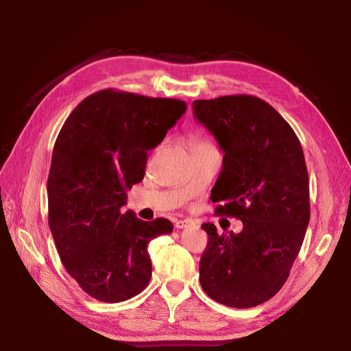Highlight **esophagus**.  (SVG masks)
Returning <instances> with one entry per match:
<instances>
[{
    "label": "esophagus",
    "mask_w": 351,
    "mask_h": 351,
    "mask_svg": "<svg viewBox=\"0 0 351 351\" xmlns=\"http://www.w3.org/2000/svg\"><path fill=\"white\" fill-rule=\"evenodd\" d=\"M187 226H190V221H177L176 224H174L176 228H184Z\"/></svg>",
    "instance_id": "34e87169"
}]
</instances>
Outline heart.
Segmentation results:
<instances>
[{
	"label": "heart",
	"mask_w": 351,
	"mask_h": 351,
	"mask_svg": "<svg viewBox=\"0 0 351 351\" xmlns=\"http://www.w3.org/2000/svg\"><path fill=\"white\" fill-rule=\"evenodd\" d=\"M208 143H209V142H206V141H199V142L196 143V146H197V145H208Z\"/></svg>",
	"instance_id": "heart-1"
}]
</instances>
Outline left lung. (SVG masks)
I'll list each match as a JSON object with an SVG mask.
<instances>
[{
  "instance_id": "1",
  "label": "left lung",
  "mask_w": 351,
  "mask_h": 351,
  "mask_svg": "<svg viewBox=\"0 0 351 351\" xmlns=\"http://www.w3.org/2000/svg\"><path fill=\"white\" fill-rule=\"evenodd\" d=\"M195 119L224 152L210 192L215 214L237 218V234L210 222L199 263L204 291L228 307H253L277 294L290 275L311 218L309 177L299 137L268 102L228 95L193 102Z\"/></svg>"
}]
</instances>
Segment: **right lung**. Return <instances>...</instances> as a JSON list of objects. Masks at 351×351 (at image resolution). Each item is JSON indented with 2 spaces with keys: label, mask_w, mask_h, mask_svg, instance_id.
<instances>
[{
  "label": "right lung",
  "mask_w": 351,
  "mask_h": 351,
  "mask_svg": "<svg viewBox=\"0 0 351 351\" xmlns=\"http://www.w3.org/2000/svg\"><path fill=\"white\" fill-rule=\"evenodd\" d=\"M187 110L184 101L104 89L61 127L48 176V224L60 259L93 299L119 303L146 289L147 244L171 221L123 214L127 190L145 177L147 151Z\"/></svg>",
  "instance_id": "right-lung-1"
}]
</instances>
